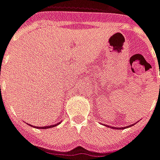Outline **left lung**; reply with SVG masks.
<instances>
[{
    "mask_svg": "<svg viewBox=\"0 0 160 160\" xmlns=\"http://www.w3.org/2000/svg\"><path fill=\"white\" fill-rule=\"evenodd\" d=\"M133 125H134V124H131V125H129L128 127H131V126H133ZM110 128H115V129H122V128H127V127L120 128V127H111V126H110Z\"/></svg>",
    "mask_w": 160,
    "mask_h": 160,
    "instance_id": "1",
    "label": "left lung"
}]
</instances>
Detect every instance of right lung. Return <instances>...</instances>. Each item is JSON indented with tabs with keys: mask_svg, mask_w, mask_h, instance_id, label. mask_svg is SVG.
<instances>
[{
	"mask_svg": "<svg viewBox=\"0 0 160 160\" xmlns=\"http://www.w3.org/2000/svg\"><path fill=\"white\" fill-rule=\"evenodd\" d=\"M0 88H1V86H0ZM61 122H58V123L56 124H53V125H48V126H43V127H37V126H32V125H31V124H29L30 126H32V127L33 128H54L56 127V126H57L58 124H60Z\"/></svg>",
	"mask_w": 160,
	"mask_h": 160,
	"instance_id": "1",
	"label": "right lung"
}]
</instances>
